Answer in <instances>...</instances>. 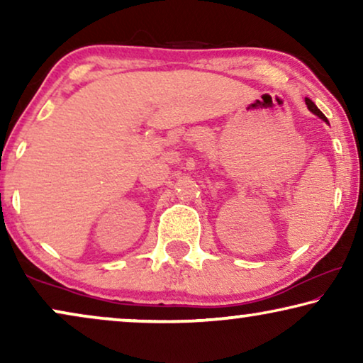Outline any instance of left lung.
I'll return each mask as SVG.
<instances>
[{"label": "left lung", "instance_id": "1", "mask_svg": "<svg viewBox=\"0 0 363 363\" xmlns=\"http://www.w3.org/2000/svg\"><path fill=\"white\" fill-rule=\"evenodd\" d=\"M306 104H307V108H309V111H311L312 113H315V116H317V117H319V118H322V121H324V122H327V118H325V116H324V113H322V112L319 111V108H317V106H315V104H314V102H312V101H311V99H306Z\"/></svg>", "mask_w": 363, "mask_h": 363}]
</instances>
